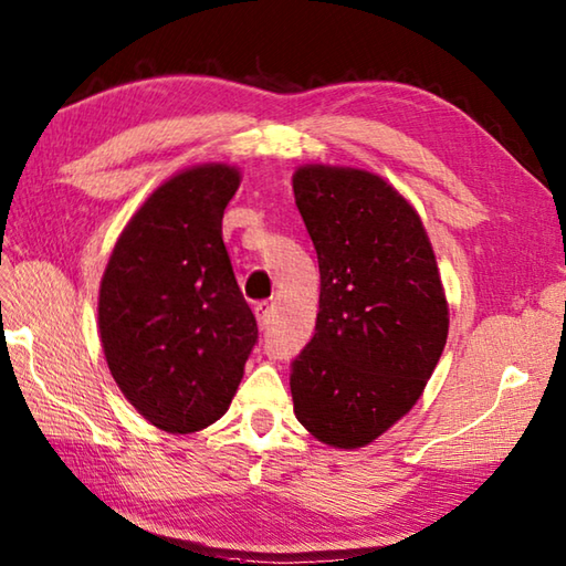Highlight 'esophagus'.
Returning a JSON list of instances; mask_svg holds the SVG:
<instances>
[{
    "label": "esophagus",
    "mask_w": 566,
    "mask_h": 566,
    "mask_svg": "<svg viewBox=\"0 0 566 566\" xmlns=\"http://www.w3.org/2000/svg\"><path fill=\"white\" fill-rule=\"evenodd\" d=\"M254 316H256V322H260V328H266V324H270V304L256 302L254 304Z\"/></svg>",
    "instance_id": "34e87169"
}]
</instances>
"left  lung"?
I'll return each mask as SVG.
<instances>
[{"label": "left lung", "mask_w": 566, "mask_h": 566, "mask_svg": "<svg viewBox=\"0 0 566 566\" xmlns=\"http://www.w3.org/2000/svg\"><path fill=\"white\" fill-rule=\"evenodd\" d=\"M292 185L322 274L294 413L326 446L364 448L416 406L446 348L436 254L413 205L374 172L304 166Z\"/></svg>", "instance_id": "left-lung-1"}]
</instances>
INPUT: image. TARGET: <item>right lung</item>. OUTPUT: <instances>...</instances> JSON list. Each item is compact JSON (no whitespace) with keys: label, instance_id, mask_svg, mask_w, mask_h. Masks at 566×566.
<instances>
[{"label":"right lung","instance_id":"1","mask_svg":"<svg viewBox=\"0 0 566 566\" xmlns=\"http://www.w3.org/2000/svg\"><path fill=\"white\" fill-rule=\"evenodd\" d=\"M240 170L208 163L166 180L113 248L98 332L123 396L153 426L195 433L224 416L256 344L222 242Z\"/></svg>","mask_w":566,"mask_h":566}]
</instances>
